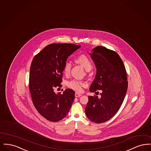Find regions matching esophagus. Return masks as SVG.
<instances>
[{"label":"esophagus","instance_id":"obj_1","mask_svg":"<svg viewBox=\"0 0 151 151\" xmlns=\"http://www.w3.org/2000/svg\"><path fill=\"white\" fill-rule=\"evenodd\" d=\"M75 96L76 97H80V96H81V94L78 93H77V92H76L75 94Z\"/></svg>","mask_w":151,"mask_h":151}]
</instances>
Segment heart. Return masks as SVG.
Masks as SVG:
<instances>
[{"label":"heart","mask_w":151,"mask_h":151,"mask_svg":"<svg viewBox=\"0 0 151 151\" xmlns=\"http://www.w3.org/2000/svg\"><path fill=\"white\" fill-rule=\"evenodd\" d=\"M75 62L76 63L82 65L86 71H89L92 68V63L89 58L85 54H80L75 58ZM71 69V64L70 62H66L63 66V72L65 75H68ZM85 83L81 81L73 80L67 83V86L76 92H81L83 86Z\"/></svg>","instance_id":"heart-1"}]
</instances>
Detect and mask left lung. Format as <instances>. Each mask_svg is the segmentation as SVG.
<instances>
[{"instance_id":"1","label":"left lung","mask_w":151,"mask_h":151,"mask_svg":"<svg viewBox=\"0 0 151 151\" xmlns=\"http://www.w3.org/2000/svg\"><path fill=\"white\" fill-rule=\"evenodd\" d=\"M89 53L96 67V74L90 86L91 92L102 90L100 98L89 96L85 111L92 122L108 121L122 105L127 91L126 71L119 55L103 46H97Z\"/></svg>"}]
</instances>
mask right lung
<instances>
[{
	"instance_id": "obj_1",
	"label": "right lung",
	"mask_w": 151,
	"mask_h": 151,
	"mask_svg": "<svg viewBox=\"0 0 151 151\" xmlns=\"http://www.w3.org/2000/svg\"><path fill=\"white\" fill-rule=\"evenodd\" d=\"M80 45L51 43L34 57L30 68L29 89L32 102L38 113L51 122H58L68 114L75 99V92L66 89L55 93L62 87L63 66L67 59Z\"/></svg>"
}]
</instances>
